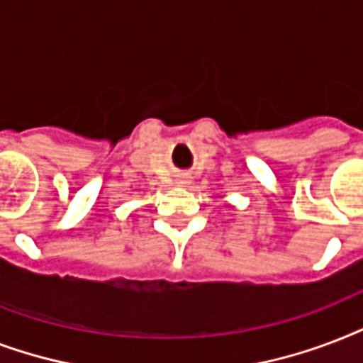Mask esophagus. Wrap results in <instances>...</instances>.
<instances>
[{"mask_svg":"<svg viewBox=\"0 0 363 363\" xmlns=\"http://www.w3.org/2000/svg\"><path fill=\"white\" fill-rule=\"evenodd\" d=\"M189 182H191L189 176H179V179H178L179 185H187V184H189Z\"/></svg>","mask_w":363,"mask_h":363,"instance_id":"1","label":"esophagus"}]
</instances>
